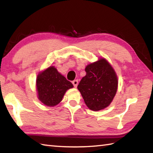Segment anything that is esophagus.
Returning <instances> with one entry per match:
<instances>
[{
    "instance_id": "esophagus-1",
    "label": "esophagus",
    "mask_w": 153,
    "mask_h": 153,
    "mask_svg": "<svg viewBox=\"0 0 153 153\" xmlns=\"http://www.w3.org/2000/svg\"><path fill=\"white\" fill-rule=\"evenodd\" d=\"M72 83H73V85H74V86L75 87H77V85H78V81H77V79L74 80L73 82H72Z\"/></svg>"
}]
</instances>
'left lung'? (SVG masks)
I'll return each mask as SVG.
<instances>
[{
	"label": "left lung",
	"instance_id": "obj_1",
	"mask_svg": "<svg viewBox=\"0 0 153 153\" xmlns=\"http://www.w3.org/2000/svg\"><path fill=\"white\" fill-rule=\"evenodd\" d=\"M85 76L80 81L77 89L85 105L93 111L108 107L114 98L118 80L116 71L105 58L87 65Z\"/></svg>",
	"mask_w": 153,
	"mask_h": 153
}]
</instances>
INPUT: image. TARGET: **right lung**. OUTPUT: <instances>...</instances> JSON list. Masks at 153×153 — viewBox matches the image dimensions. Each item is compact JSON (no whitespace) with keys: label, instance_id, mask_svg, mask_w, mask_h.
Returning a JSON list of instances; mask_svg holds the SVG:
<instances>
[{"label":"right lung","instance_id":"1","mask_svg":"<svg viewBox=\"0 0 153 153\" xmlns=\"http://www.w3.org/2000/svg\"><path fill=\"white\" fill-rule=\"evenodd\" d=\"M74 85L53 66L38 74L36 79L37 97L47 106H54L62 100L67 90Z\"/></svg>","mask_w":153,"mask_h":153}]
</instances>
